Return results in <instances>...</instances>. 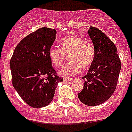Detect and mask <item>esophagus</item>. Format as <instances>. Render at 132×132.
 <instances>
[{"label":"esophagus","instance_id":"1","mask_svg":"<svg viewBox=\"0 0 132 132\" xmlns=\"http://www.w3.org/2000/svg\"><path fill=\"white\" fill-rule=\"evenodd\" d=\"M73 80H74L73 78H67V77L64 78V81H66V82H67V81H72Z\"/></svg>","mask_w":132,"mask_h":132}]
</instances>
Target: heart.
<instances>
[{
  "label": "heart",
  "mask_w": 132,
  "mask_h": 132,
  "mask_svg": "<svg viewBox=\"0 0 132 132\" xmlns=\"http://www.w3.org/2000/svg\"><path fill=\"white\" fill-rule=\"evenodd\" d=\"M60 48L51 46L48 50L50 61L55 67H60L69 55L70 62L61 68L59 74L70 77L78 74L81 68L86 69L93 63L95 50L93 44L89 40L78 36L65 37L60 42Z\"/></svg>",
  "instance_id": "heart-1"
}]
</instances>
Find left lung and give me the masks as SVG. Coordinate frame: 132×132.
<instances>
[{
  "mask_svg": "<svg viewBox=\"0 0 132 132\" xmlns=\"http://www.w3.org/2000/svg\"><path fill=\"white\" fill-rule=\"evenodd\" d=\"M95 55L84 79L83 90L78 94L81 102L97 106L109 100L116 88L121 62L114 43L102 31L91 26L88 31Z\"/></svg>",
  "mask_w": 132,
  "mask_h": 132,
  "instance_id": "1",
  "label": "left lung"
}]
</instances>
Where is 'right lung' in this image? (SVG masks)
I'll list each match as a JSON object with an SVG mask.
<instances>
[{
	"mask_svg": "<svg viewBox=\"0 0 132 132\" xmlns=\"http://www.w3.org/2000/svg\"><path fill=\"white\" fill-rule=\"evenodd\" d=\"M56 30L44 27L18 44L10 62L12 85L21 99L33 108H42L53 100L63 78L52 67L48 50L55 39Z\"/></svg>",
	"mask_w": 132,
	"mask_h": 132,
	"instance_id": "add662e5",
	"label": "right lung"
}]
</instances>
